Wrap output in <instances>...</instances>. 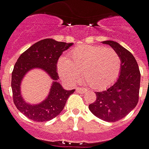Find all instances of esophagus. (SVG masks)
<instances>
[{"label":"esophagus","mask_w":149,"mask_h":149,"mask_svg":"<svg viewBox=\"0 0 149 149\" xmlns=\"http://www.w3.org/2000/svg\"><path fill=\"white\" fill-rule=\"evenodd\" d=\"M86 91V89L84 88H76V92L80 93H84Z\"/></svg>","instance_id":"obj_1"}]
</instances>
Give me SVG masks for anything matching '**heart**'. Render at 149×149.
<instances>
[{
  "mask_svg": "<svg viewBox=\"0 0 149 149\" xmlns=\"http://www.w3.org/2000/svg\"><path fill=\"white\" fill-rule=\"evenodd\" d=\"M60 77L74 84L82 72L86 82L96 90L109 87L118 79L121 70V58L118 52L103 46H77L60 57L57 62Z\"/></svg>",
  "mask_w": 149,
  "mask_h": 149,
  "instance_id": "obj_1",
  "label": "heart"
}]
</instances>
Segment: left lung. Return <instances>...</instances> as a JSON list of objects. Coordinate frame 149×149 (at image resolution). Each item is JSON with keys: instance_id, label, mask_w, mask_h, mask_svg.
<instances>
[{"instance_id": "obj_1", "label": "left lung", "mask_w": 149, "mask_h": 149, "mask_svg": "<svg viewBox=\"0 0 149 149\" xmlns=\"http://www.w3.org/2000/svg\"><path fill=\"white\" fill-rule=\"evenodd\" d=\"M115 50L121 58V72L117 81L107 90L96 92V100L89 109L96 117L107 122L123 118L139 102L140 72L135 57L114 41H104Z\"/></svg>"}]
</instances>
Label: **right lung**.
Returning <instances> with one entry per match:
<instances>
[{"mask_svg": "<svg viewBox=\"0 0 149 149\" xmlns=\"http://www.w3.org/2000/svg\"><path fill=\"white\" fill-rule=\"evenodd\" d=\"M72 45V43L45 38L31 46L17 60L11 80L13 103L17 109L28 118L36 122H46L56 118L63 111L68 97L74 93L75 89L65 90L57 82L59 76L56 72L58 59L63 52ZM34 67L43 69L55 81L48 98L42 104L32 106L26 104L20 96V84L25 72Z\"/></svg>", "mask_w": 149, "mask_h": 149, "instance_id": "obj_1", "label": "right lung"}]
</instances>
